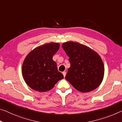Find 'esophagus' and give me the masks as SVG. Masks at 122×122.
I'll return each instance as SVG.
<instances>
[{"label": "esophagus", "instance_id": "esophagus-1", "mask_svg": "<svg viewBox=\"0 0 122 122\" xmlns=\"http://www.w3.org/2000/svg\"><path fill=\"white\" fill-rule=\"evenodd\" d=\"M62 74H63V76H64V77H65L66 75V71H63Z\"/></svg>", "mask_w": 122, "mask_h": 122}]
</instances>
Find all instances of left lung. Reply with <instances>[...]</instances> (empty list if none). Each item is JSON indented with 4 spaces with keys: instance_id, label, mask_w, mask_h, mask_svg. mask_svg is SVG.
Listing matches in <instances>:
<instances>
[{
    "instance_id": "left-lung-1",
    "label": "left lung",
    "mask_w": 122,
    "mask_h": 122,
    "mask_svg": "<svg viewBox=\"0 0 122 122\" xmlns=\"http://www.w3.org/2000/svg\"><path fill=\"white\" fill-rule=\"evenodd\" d=\"M62 47L71 63L65 79L80 92H88L97 88L104 74V64L100 56L78 42H65Z\"/></svg>"
}]
</instances>
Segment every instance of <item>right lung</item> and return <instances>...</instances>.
I'll return each instance as SVG.
<instances>
[{"mask_svg": "<svg viewBox=\"0 0 122 122\" xmlns=\"http://www.w3.org/2000/svg\"><path fill=\"white\" fill-rule=\"evenodd\" d=\"M60 48L58 43L40 46L30 51L25 58L22 75L26 84L33 90L46 92L54 87L63 75L58 71L53 57Z\"/></svg>", "mask_w": 122, "mask_h": 122, "instance_id": "1", "label": "right lung"}]
</instances>
